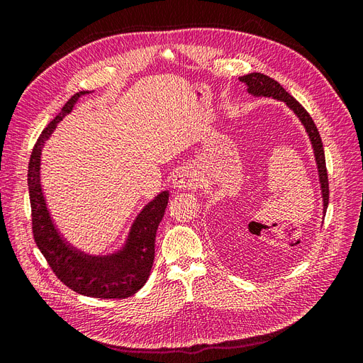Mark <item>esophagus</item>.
I'll use <instances>...</instances> for the list:
<instances>
[{"label":"esophagus","mask_w":363,"mask_h":363,"mask_svg":"<svg viewBox=\"0 0 363 363\" xmlns=\"http://www.w3.org/2000/svg\"><path fill=\"white\" fill-rule=\"evenodd\" d=\"M174 188L182 189V191H192L199 186V179H196V174L191 168H182L174 175Z\"/></svg>","instance_id":"1"}]
</instances>
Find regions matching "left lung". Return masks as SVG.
<instances>
[{
    "label": "left lung",
    "instance_id": "8db88e82",
    "mask_svg": "<svg viewBox=\"0 0 363 363\" xmlns=\"http://www.w3.org/2000/svg\"><path fill=\"white\" fill-rule=\"evenodd\" d=\"M239 80L247 84V91L252 96H268V98H274V100L283 101L301 121V124L304 125L307 135H309V139L312 142L315 162L318 167V175H320V183H321L323 212L325 215L327 206H328V177H327L323 140L320 136V131H318V128L313 123V119L311 118L309 113L306 112V108L298 101H296L292 95H289L286 91H284L283 86L279 82L271 79V77H268L265 74H260V72H251L244 77H239Z\"/></svg>",
    "mask_w": 363,
    "mask_h": 363
}]
</instances>
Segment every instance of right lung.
Wrapping results in <instances>:
<instances>
[{"label": "right lung", "instance_id": "add662e5", "mask_svg": "<svg viewBox=\"0 0 363 363\" xmlns=\"http://www.w3.org/2000/svg\"><path fill=\"white\" fill-rule=\"evenodd\" d=\"M83 91L69 98L62 112L42 131L28 163V192L35 242L57 279L77 294L94 298H127L147 283L155 260L157 227L168 206L169 192L150 201L131 224L124 247L107 256H92L67 242L52 223L40 184V156L60 121L71 113Z\"/></svg>", "mask_w": 363, "mask_h": 363}]
</instances>
